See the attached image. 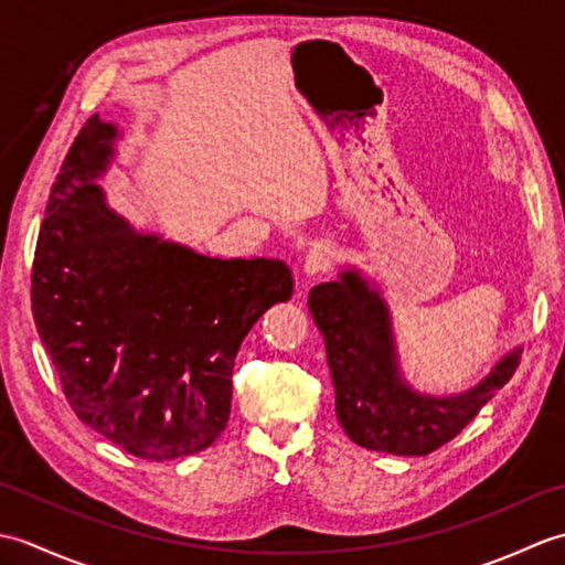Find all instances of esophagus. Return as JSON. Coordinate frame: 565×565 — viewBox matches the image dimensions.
<instances>
[{
    "label": "esophagus",
    "instance_id": "34e87169",
    "mask_svg": "<svg viewBox=\"0 0 565 565\" xmlns=\"http://www.w3.org/2000/svg\"><path fill=\"white\" fill-rule=\"evenodd\" d=\"M330 259H332V245H330V239H318V243H316L313 247H310V252L306 255L303 269H306V274L326 271Z\"/></svg>",
    "mask_w": 565,
    "mask_h": 565
}]
</instances>
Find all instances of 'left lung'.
<instances>
[{"instance_id": "1", "label": "left lung", "mask_w": 565, "mask_h": 565, "mask_svg": "<svg viewBox=\"0 0 565 565\" xmlns=\"http://www.w3.org/2000/svg\"><path fill=\"white\" fill-rule=\"evenodd\" d=\"M308 308L328 350L334 411L359 447L398 456H425L451 441L520 366L510 352L476 388L454 398H425L395 369L388 310L359 274L318 284Z\"/></svg>"}]
</instances>
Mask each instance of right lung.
Instances as JSON below:
<instances>
[{
	"label": "right lung",
	"mask_w": 565,
	"mask_h": 565,
	"mask_svg": "<svg viewBox=\"0 0 565 565\" xmlns=\"http://www.w3.org/2000/svg\"><path fill=\"white\" fill-rule=\"evenodd\" d=\"M116 128H79L47 196L31 308L84 425L146 461L196 454L231 417L239 344L294 294L281 259H218L138 235L94 184Z\"/></svg>",
	"instance_id": "1"
}]
</instances>
